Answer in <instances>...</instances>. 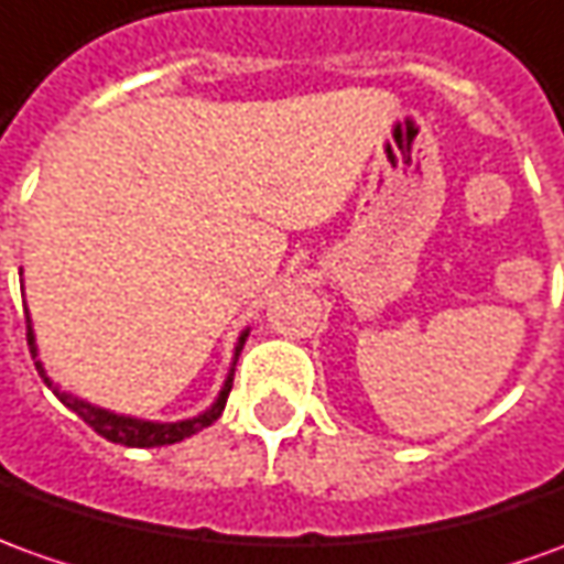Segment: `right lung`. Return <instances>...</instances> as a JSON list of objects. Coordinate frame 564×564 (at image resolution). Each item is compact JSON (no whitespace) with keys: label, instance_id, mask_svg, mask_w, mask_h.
<instances>
[{"label":"right lung","instance_id":"1","mask_svg":"<svg viewBox=\"0 0 564 564\" xmlns=\"http://www.w3.org/2000/svg\"><path fill=\"white\" fill-rule=\"evenodd\" d=\"M248 332L239 337V347H236V359H239V352H242V344ZM26 344H30V352H33V362H36L39 378L45 380L48 387H52V393L69 408V411H76L82 421L88 423L91 430H95L97 436H104L107 442H116V445H128V448H156V445H174V442H181V438L193 436V433H199L205 426H212V423L224 414V405H227V395L232 390V371L227 383H224V390L217 395V402L208 411H202L199 417H189V421H177V423H153V421H138V417H126V414H112V411H104V408L88 405V402H82L76 395L64 393L61 387H54L48 375H45V368L36 359V337H33V325L26 319Z\"/></svg>","mask_w":564,"mask_h":564}]
</instances>
